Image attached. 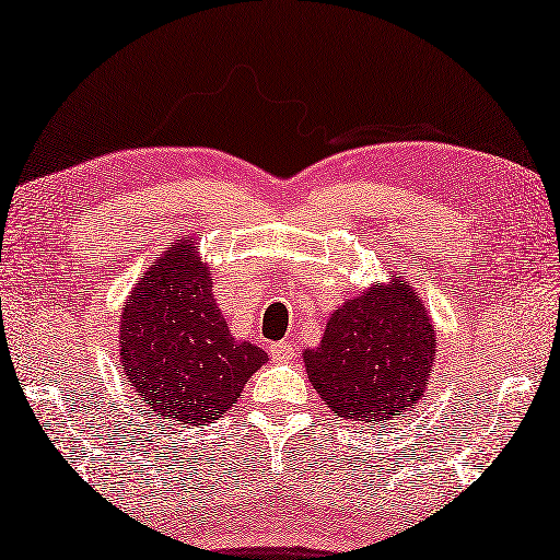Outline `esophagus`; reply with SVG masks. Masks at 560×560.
<instances>
[{"label": "esophagus", "mask_w": 560, "mask_h": 560, "mask_svg": "<svg viewBox=\"0 0 560 560\" xmlns=\"http://www.w3.org/2000/svg\"><path fill=\"white\" fill-rule=\"evenodd\" d=\"M269 353H271L273 361L281 363V361H291L295 355V349H293L291 341H277V343H271V347H269Z\"/></svg>", "instance_id": "esophagus-1"}]
</instances>
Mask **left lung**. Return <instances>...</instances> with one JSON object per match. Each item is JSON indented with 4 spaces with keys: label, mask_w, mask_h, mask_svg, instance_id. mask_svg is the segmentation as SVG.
<instances>
[{
    "label": "left lung",
    "mask_w": 560,
    "mask_h": 560,
    "mask_svg": "<svg viewBox=\"0 0 560 560\" xmlns=\"http://www.w3.org/2000/svg\"><path fill=\"white\" fill-rule=\"evenodd\" d=\"M435 355V325L421 293L395 273L343 301L303 363L331 413L385 423L419 404Z\"/></svg>",
    "instance_id": "obj_1"
}]
</instances>
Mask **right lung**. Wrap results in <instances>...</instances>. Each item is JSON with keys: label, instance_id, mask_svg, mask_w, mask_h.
Wrapping results in <instances>:
<instances>
[{"label": "right lung", "instance_id": "right-lung-1", "mask_svg": "<svg viewBox=\"0 0 560 560\" xmlns=\"http://www.w3.org/2000/svg\"><path fill=\"white\" fill-rule=\"evenodd\" d=\"M211 265L195 235L163 249L120 315V365L161 419L207 425L241 397L267 353L237 341L213 299Z\"/></svg>", "mask_w": 560, "mask_h": 560}]
</instances>
